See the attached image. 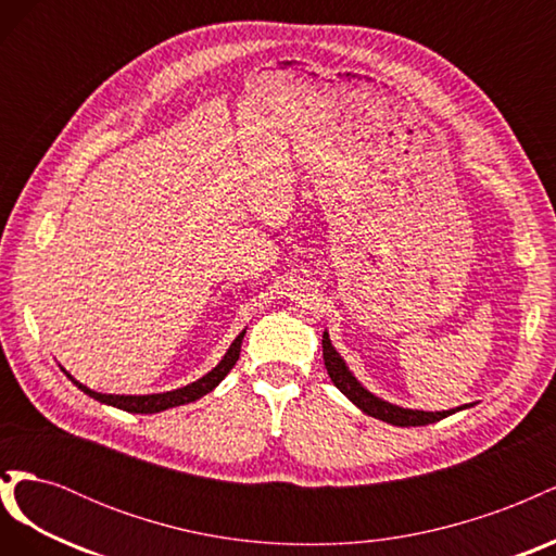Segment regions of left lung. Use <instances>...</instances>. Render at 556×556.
<instances>
[{"label":"left lung","mask_w":556,"mask_h":556,"mask_svg":"<svg viewBox=\"0 0 556 556\" xmlns=\"http://www.w3.org/2000/svg\"><path fill=\"white\" fill-rule=\"evenodd\" d=\"M323 357H325V366H327V374L331 378V382L339 387V390L355 403L357 408H362L366 415H371L376 419H382L387 425H394V427H425V425H433L439 422V419L464 410L468 406H459L454 410H443V413H425V410H410V408H399L394 403H387L382 399H378L376 394H371L362 387V382L350 374V368L345 366V362L341 359L339 352L333 350L331 341H329V333H323Z\"/></svg>","instance_id":"left-lung-1"}]
</instances>
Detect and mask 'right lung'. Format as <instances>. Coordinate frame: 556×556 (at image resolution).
Listing matches in <instances>:
<instances>
[{
	"instance_id": "obj_1",
	"label": "right lung",
	"mask_w": 556,
	"mask_h": 556,
	"mask_svg": "<svg viewBox=\"0 0 556 556\" xmlns=\"http://www.w3.org/2000/svg\"><path fill=\"white\" fill-rule=\"evenodd\" d=\"M243 336H245V329L233 339V343L229 345L227 355L220 359V364H217L213 371H208L204 378H199L197 382H190L180 387V390H174V392H162V394H102V392H92L90 387L80 384L78 380H74L70 374H66V378H70L80 392H86L88 396L97 399L99 403H106V406H113V408H121V410H127V413H162L166 408H176V406H182V403H192L197 399H201L204 394L213 392L217 384H220L225 380V376L231 371L233 364L239 362V355H241V343H243Z\"/></svg>"
}]
</instances>
